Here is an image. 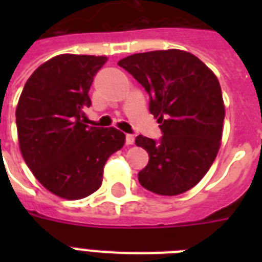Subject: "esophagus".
Returning a JSON list of instances; mask_svg holds the SVG:
<instances>
[{
	"label": "esophagus",
	"instance_id": "obj_1",
	"mask_svg": "<svg viewBox=\"0 0 262 262\" xmlns=\"http://www.w3.org/2000/svg\"><path fill=\"white\" fill-rule=\"evenodd\" d=\"M126 144L127 145H133L135 144V136L126 135Z\"/></svg>",
	"mask_w": 262,
	"mask_h": 262
}]
</instances>
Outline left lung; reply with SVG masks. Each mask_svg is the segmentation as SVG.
<instances>
[{"instance_id":"1","label":"left lung","mask_w":262,"mask_h":262,"mask_svg":"<svg viewBox=\"0 0 262 262\" xmlns=\"http://www.w3.org/2000/svg\"><path fill=\"white\" fill-rule=\"evenodd\" d=\"M118 65L145 88L149 111L163 132L160 141L136 137V145L149 155L139 172L141 186L160 195L190 190L222 144L226 110L219 80L201 59L177 49L137 53Z\"/></svg>"}]
</instances>
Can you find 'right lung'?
I'll return each instance as SVG.
<instances>
[{
    "mask_svg": "<svg viewBox=\"0 0 262 262\" xmlns=\"http://www.w3.org/2000/svg\"><path fill=\"white\" fill-rule=\"evenodd\" d=\"M104 55L59 54L27 80L16 107L18 147L34 177L53 194L80 200L102 185L103 167L125 144L115 127L88 126L94 76Z\"/></svg>",
    "mask_w": 262,
    "mask_h": 262,
    "instance_id": "add662e5",
    "label": "right lung"
}]
</instances>
